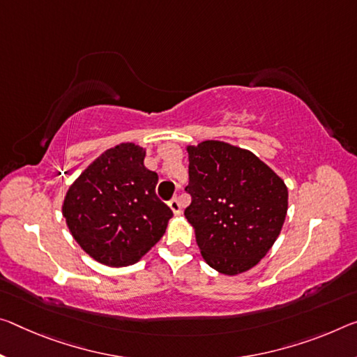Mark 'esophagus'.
<instances>
[{
  "mask_svg": "<svg viewBox=\"0 0 357 357\" xmlns=\"http://www.w3.org/2000/svg\"><path fill=\"white\" fill-rule=\"evenodd\" d=\"M168 206H169V209H172L173 211V214H176V216H179L181 213H183V209H181V203H179V200L176 199V197H174V199H172L168 202Z\"/></svg>",
  "mask_w": 357,
  "mask_h": 357,
  "instance_id": "1",
  "label": "esophagus"
}]
</instances>
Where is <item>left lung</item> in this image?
Returning a JSON list of instances; mask_svg holds the SVG:
<instances>
[{
	"mask_svg": "<svg viewBox=\"0 0 357 357\" xmlns=\"http://www.w3.org/2000/svg\"><path fill=\"white\" fill-rule=\"evenodd\" d=\"M192 203L184 216L209 267L238 275L259 264L278 238L287 188L254 155L224 141L188 146Z\"/></svg>",
	"mask_w": 357,
	"mask_h": 357,
	"instance_id": "left-lung-1",
	"label": "left lung"
}]
</instances>
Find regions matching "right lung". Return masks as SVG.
<instances>
[{
  "label": "right lung",
  "mask_w": 357,
  "mask_h": 357,
  "mask_svg": "<svg viewBox=\"0 0 357 357\" xmlns=\"http://www.w3.org/2000/svg\"><path fill=\"white\" fill-rule=\"evenodd\" d=\"M146 149L121 143L79 174L63 200L73 238L107 267L137 264L165 234L173 213L155 195L158 176L144 167Z\"/></svg>",
  "instance_id": "obj_1"
}]
</instances>
